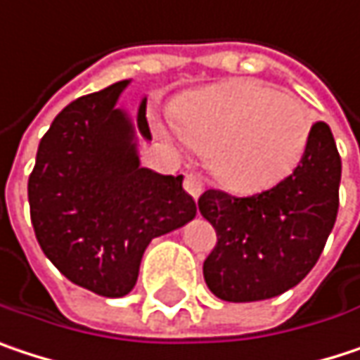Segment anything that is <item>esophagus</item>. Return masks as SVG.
I'll list each match as a JSON object with an SVG mask.
<instances>
[{"label":"esophagus","instance_id":"obj_1","mask_svg":"<svg viewBox=\"0 0 360 360\" xmlns=\"http://www.w3.org/2000/svg\"><path fill=\"white\" fill-rule=\"evenodd\" d=\"M184 188L193 199H199L202 195V180L197 174H186L184 178Z\"/></svg>","mask_w":360,"mask_h":360}]
</instances>
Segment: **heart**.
<instances>
[{
  "label": "heart",
  "instance_id": "heart-1",
  "mask_svg": "<svg viewBox=\"0 0 360 360\" xmlns=\"http://www.w3.org/2000/svg\"><path fill=\"white\" fill-rule=\"evenodd\" d=\"M180 139L207 153L213 176L230 191L261 193L300 163L313 117L290 93L255 80H228L182 97L174 108Z\"/></svg>",
  "mask_w": 360,
  "mask_h": 360
}]
</instances>
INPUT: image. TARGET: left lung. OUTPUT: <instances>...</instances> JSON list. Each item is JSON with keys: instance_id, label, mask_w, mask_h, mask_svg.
<instances>
[{"instance_id": "obj_1", "label": "left lung", "mask_w": 360, "mask_h": 360, "mask_svg": "<svg viewBox=\"0 0 360 360\" xmlns=\"http://www.w3.org/2000/svg\"><path fill=\"white\" fill-rule=\"evenodd\" d=\"M340 176L334 134L317 122L300 163L274 188L243 199L202 193L199 209L217 232L202 263L209 290L228 302H252L302 282L336 224Z\"/></svg>"}]
</instances>
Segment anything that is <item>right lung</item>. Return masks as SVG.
I'll return each mask as SVG.
<instances>
[{
    "label": "right lung",
    "instance_id": "right-lung-1",
    "mask_svg": "<svg viewBox=\"0 0 360 360\" xmlns=\"http://www.w3.org/2000/svg\"><path fill=\"white\" fill-rule=\"evenodd\" d=\"M128 84L120 80L58 113L28 178L30 219L45 257L76 286L108 298L134 288L153 238L197 215L182 176L141 165L139 139L151 141L147 97L132 120L117 108Z\"/></svg>",
    "mask_w": 360,
    "mask_h": 360
}]
</instances>
